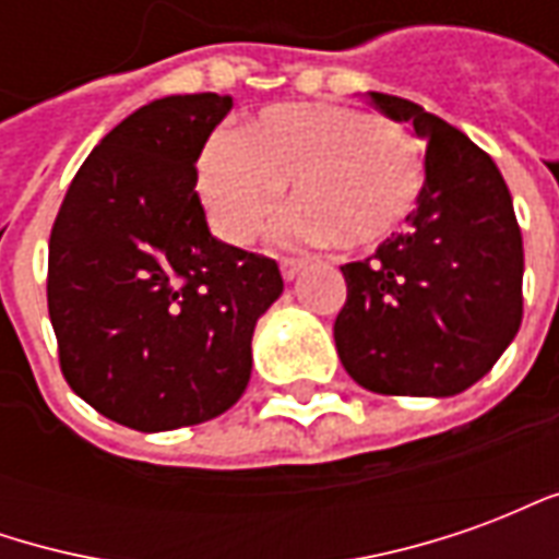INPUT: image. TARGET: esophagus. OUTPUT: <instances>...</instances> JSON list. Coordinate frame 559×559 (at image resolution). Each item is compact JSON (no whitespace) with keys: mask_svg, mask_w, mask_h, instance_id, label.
<instances>
[{"mask_svg":"<svg viewBox=\"0 0 559 559\" xmlns=\"http://www.w3.org/2000/svg\"><path fill=\"white\" fill-rule=\"evenodd\" d=\"M302 272V260H293V257H281V275L284 281H293Z\"/></svg>","mask_w":559,"mask_h":559,"instance_id":"obj_1","label":"esophagus"}]
</instances>
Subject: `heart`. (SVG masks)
I'll return each mask as SVG.
<instances>
[{
	"mask_svg": "<svg viewBox=\"0 0 559 559\" xmlns=\"http://www.w3.org/2000/svg\"><path fill=\"white\" fill-rule=\"evenodd\" d=\"M296 209L293 242L344 251L389 239L419 203L425 164L399 126L344 104H275L236 138H215L197 164V185L218 233L254 242L275 218L284 185Z\"/></svg>",
	"mask_w": 559,
	"mask_h": 559,
	"instance_id": "b5f03b06",
	"label": "heart"
}]
</instances>
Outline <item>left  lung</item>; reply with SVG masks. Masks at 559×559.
<instances>
[{"mask_svg":"<svg viewBox=\"0 0 559 559\" xmlns=\"http://www.w3.org/2000/svg\"><path fill=\"white\" fill-rule=\"evenodd\" d=\"M425 148V185L407 227L341 266L335 317L344 371L377 395L449 399L488 374L524 314V245L512 194L488 152L419 104L368 92Z\"/></svg>","mask_w":559,"mask_h":559,"instance_id":"8db88e82","label":"left lung"}]
</instances>
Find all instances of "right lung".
I'll return each instance as SVG.
<instances>
[{
  "instance_id": "right-lung-1",
  "label": "right lung",
  "mask_w": 559,
  "mask_h": 559,
  "mask_svg": "<svg viewBox=\"0 0 559 559\" xmlns=\"http://www.w3.org/2000/svg\"><path fill=\"white\" fill-rule=\"evenodd\" d=\"M230 95H167L92 148L50 233L47 308L68 386L134 431L230 411L278 263L209 233L197 158Z\"/></svg>"
}]
</instances>
